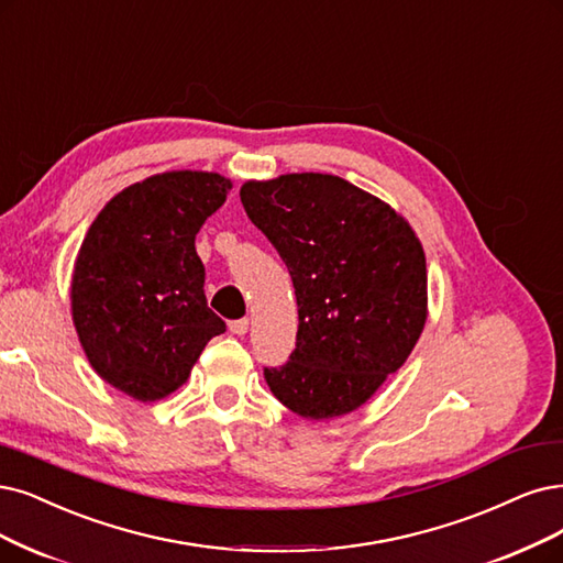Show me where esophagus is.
I'll return each mask as SVG.
<instances>
[{
	"label": "esophagus",
	"instance_id": "obj_1",
	"mask_svg": "<svg viewBox=\"0 0 563 563\" xmlns=\"http://www.w3.org/2000/svg\"><path fill=\"white\" fill-rule=\"evenodd\" d=\"M247 318H241V320H232L229 322V331H232V334H236V336H243V334H247Z\"/></svg>",
	"mask_w": 563,
	"mask_h": 563
}]
</instances>
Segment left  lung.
<instances>
[{
    "label": "left lung",
    "instance_id": "1",
    "mask_svg": "<svg viewBox=\"0 0 563 563\" xmlns=\"http://www.w3.org/2000/svg\"><path fill=\"white\" fill-rule=\"evenodd\" d=\"M241 203L278 250L299 306L297 347L264 368L268 389L306 420L357 410L424 329L420 239L389 203L331 174L247 180Z\"/></svg>",
    "mask_w": 563,
    "mask_h": 563
}]
</instances>
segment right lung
I'll return each mask as SVG.
<instances>
[{"instance_id":"1","label":"right lung","mask_w":563,"mask_h":563,"mask_svg":"<svg viewBox=\"0 0 563 563\" xmlns=\"http://www.w3.org/2000/svg\"><path fill=\"white\" fill-rule=\"evenodd\" d=\"M232 180L166 172L118 192L90 224L71 276V318L101 380L136 401L169 397L227 329L206 303L195 239Z\"/></svg>"}]
</instances>
